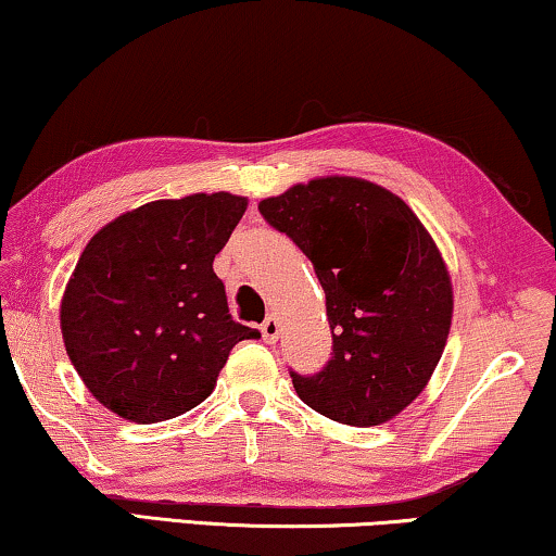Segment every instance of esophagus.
I'll list each match as a JSON object with an SVG mask.
<instances>
[{
	"instance_id": "1",
	"label": "esophagus",
	"mask_w": 556,
	"mask_h": 556,
	"mask_svg": "<svg viewBox=\"0 0 556 556\" xmlns=\"http://www.w3.org/2000/svg\"><path fill=\"white\" fill-rule=\"evenodd\" d=\"M262 338H264V342H269V345H275V342H277V338H279V319L275 315H269L262 323Z\"/></svg>"
}]
</instances>
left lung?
I'll list each match as a JSON object with an SVG mask.
<instances>
[{
    "mask_svg": "<svg viewBox=\"0 0 556 556\" xmlns=\"http://www.w3.org/2000/svg\"><path fill=\"white\" fill-rule=\"evenodd\" d=\"M325 289L332 357L315 375L289 370L312 410L345 426H380L416 401L451 330L448 269L431 233L378 184L350 176L296 184L260 203Z\"/></svg>",
    "mask_w": 556,
    "mask_h": 556,
    "instance_id": "8db88e82",
    "label": "left lung"
}]
</instances>
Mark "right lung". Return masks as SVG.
Returning a JSON list of instances; mask_svg holds the SVG:
<instances>
[{
  "label": "right lung",
  "mask_w": 556,
  "mask_h": 556,
  "mask_svg": "<svg viewBox=\"0 0 556 556\" xmlns=\"http://www.w3.org/2000/svg\"><path fill=\"white\" fill-rule=\"evenodd\" d=\"M247 199L151 201L88 241L60 307L62 340L96 401L159 424L206 401L231 348L260 330L229 315L214 271Z\"/></svg>",
  "instance_id": "add662e5"
}]
</instances>
